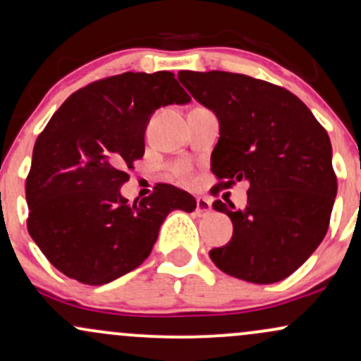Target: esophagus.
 I'll return each mask as SVG.
<instances>
[{"label":"esophagus","instance_id":"esophagus-1","mask_svg":"<svg viewBox=\"0 0 361 361\" xmlns=\"http://www.w3.org/2000/svg\"><path fill=\"white\" fill-rule=\"evenodd\" d=\"M197 215H209L212 212V202L205 197H198L197 198V209H195Z\"/></svg>","mask_w":361,"mask_h":361}]
</instances>
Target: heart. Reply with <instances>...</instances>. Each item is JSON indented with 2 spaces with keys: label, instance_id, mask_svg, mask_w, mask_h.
Segmentation results:
<instances>
[{
  "label": "heart",
  "instance_id": "obj_1",
  "mask_svg": "<svg viewBox=\"0 0 361 361\" xmlns=\"http://www.w3.org/2000/svg\"><path fill=\"white\" fill-rule=\"evenodd\" d=\"M173 169H175V173L181 178V180H188L190 175H192V168L186 163H178L173 166Z\"/></svg>",
  "mask_w": 361,
  "mask_h": 361
}]
</instances>
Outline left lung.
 <instances>
[{
  "mask_svg": "<svg viewBox=\"0 0 361 361\" xmlns=\"http://www.w3.org/2000/svg\"><path fill=\"white\" fill-rule=\"evenodd\" d=\"M178 80L219 118L214 175L224 186L250 183L244 209L214 202L234 233L210 259L251 283L287 279L329 227L338 192L329 135L304 102L271 82L226 71H180Z\"/></svg>",
  "mask_w": 361,
  "mask_h": 361,
  "instance_id": "1",
  "label": "left lung"
}]
</instances>
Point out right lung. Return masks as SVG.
<instances>
[{"mask_svg": "<svg viewBox=\"0 0 361 361\" xmlns=\"http://www.w3.org/2000/svg\"><path fill=\"white\" fill-rule=\"evenodd\" d=\"M192 98L168 71L123 73L78 90L35 140L27 176L28 233L54 267L81 283L103 285L151 255L161 224L197 202L173 185L128 204L120 186L144 156L157 109Z\"/></svg>", "mask_w": 361, "mask_h": 361, "instance_id": "right-lung-1", "label": "right lung"}]
</instances>
